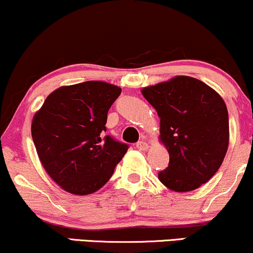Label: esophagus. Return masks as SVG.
Listing matches in <instances>:
<instances>
[{"label":"esophagus","mask_w":253,"mask_h":253,"mask_svg":"<svg viewBox=\"0 0 253 253\" xmlns=\"http://www.w3.org/2000/svg\"><path fill=\"white\" fill-rule=\"evenodd\" d=\"M136 149L140 150V151H145V150L149 149V144H147L146 141L140 140V141H138V143H136Z\"/></svg>","instance_id":"1"}]
</instances>
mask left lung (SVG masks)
<instances>
[{
	"label": "left lung",
	"instance_id": "obj_1",
	"mask_svg": "<svg viewBox=\"0 0 253 253\" xmlns=\"http://www.w3.org/2000/svg\"><path fill=\"white\" fill-rule=\"evenodd\" d=\"M161 118L170 161L158 178L178 193L195 190L215 175L228 147V112L219 94L196 78L177 76L143 89Z\"/></svg>",
	"mask_w": 253,
	"mask_h": 253
}]
</instances>
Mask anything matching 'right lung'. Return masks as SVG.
Masks as SVG:
<instances>
[{
    "label": "right lung",
    "instance_id": "obj_1",
    "mask_svg": "<svg viewBox=\"0 0 253 253\" xmlns=\"http://www.w3.org/2000/svg\"><path fill=\"white\" fill-rule=\"evenodd\" d=\"M121 88L88 82L60 86L47 96L32 121V138L46 172L75 195L103 187L128 145L106 135L107 114Z\"/></svg>",
    "mask_w": 253,
    "mask_h": 253
}]
</instances>
